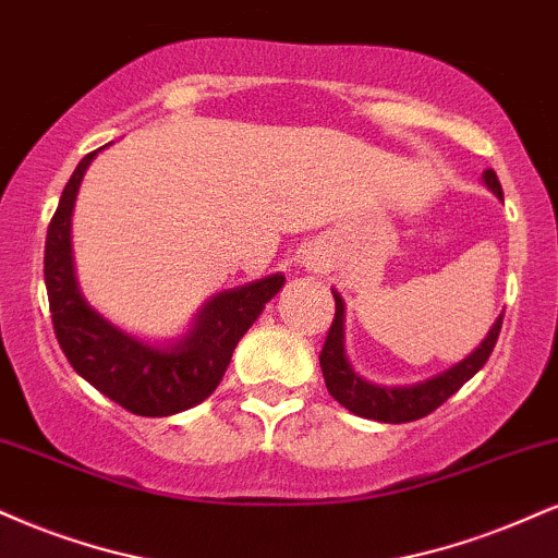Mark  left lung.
<instances>
[{
  "label": "left lung",
  "mask_w": 558,
  "mask_h": 558,
  "mask_svg": "<svg viewBox=\"0 0 558 558\" xmlns=\"http://www.w3.org/2000/svg\"><path fill=\"white\" fill-rule=\"evenodd\" d=\"M483 181H486V186L496 194V197H505L494 169L483 171ZM332 296L335 319L330 325V332H327L325 348H322L319 353V366L322 374H325V385L330 389L332 398L343 408H348V411L361 415V418L381 421V424H408V421H418L424 418V415L434 413L447 398H452V395L458 392L473 374H478L483 364H486L496 340H499L501 319H505V314H499V319L494 322L486 340H483L468 359H462L460 364L447 368V372L436 374L432 379L415 381V385L408 387H385L372 385V381L361 379L359 374L353 372L343 348L345 304L343 299L338 296V291H332Z\"/></svg>",
  "instance_id": "left-lung-1"
}]
</instances>
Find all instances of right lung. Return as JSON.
Returning a JSON list of instances; mask_svg holds the SVG:
<instances>
[{
	"label": "right lung",
	"mask_w": 558,
	"mask_h": 558,
	"mask_svg": "<svg viewBox=\"0 0 558 558\" xmlns=\"http://www.w3.org/2000/svg\"><path fill=\"white\" fill-rule=\"evenodd\" d=\"M96 156L98 150L77 163L46 233L44 280L53 335L80 377L130 413L147 418L181 413L215 392L231 364L233 348L267 301L283 288L286 278L280 272L267 275L218 293L199 308L192 330L171 343L150 345L119 330L83 299L72 265V207L80 181Z\"/></svg>",
	"instance_id": "obj_1"
}]
</instances>
